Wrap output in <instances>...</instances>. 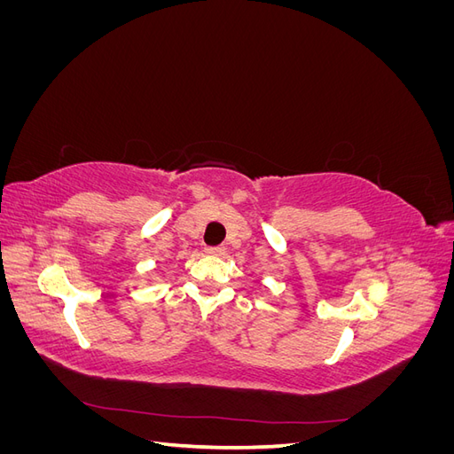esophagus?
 <instances>
[{
  "mask_svg": "<svg viewBox=\"0 0 454 454\" xmlns=\"http://www.w3.org/2000/svg\"><path fill=\"white\" fill-rule=\"evenodd\" d=\"M204 252L208 255H223L225 248H223V246H208V248H206Z\"/></svg>",
  "mask_w": 454,
  "mask_h": 454,
  "instance_id": "1",
  "label": "esophagus"
}]
</instances>
